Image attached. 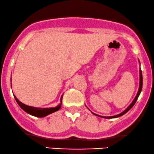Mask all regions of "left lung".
Segmentation results:
<instances>
[{"label": "left lung", "instance_id": "1", "mask_svg": "<svg viewBox=\"0 0 154 154\" xmlns=\"http://www.w3.org/2000/svg\"><path fill=\"white\" fill-rule=\"evenodd\" d=\"M139 63H140V62H139ZM142 86H143V77H142V71H141V68H140V70H139V88H138V93H137V94H136L135 98H134V100H133V101H132V103H131L130 105L128 106V108H127V109H125L124 111H123L122 112V113H119V114H118V115L113 116H99V115L96 114V113H93V112H92V113H94V115L97 116H99V117H101V118H105V119H114V118H118V117L121 116H123V114H125V113H127V112L129 111V110H130L131 109L133 106H134V104H135V103L136 102V100H137V99H138V96H139V95H140V94H141V92Z\"/></svg>", "mask_w": 154, "mask_h": 154}]
</instances>
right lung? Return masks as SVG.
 Segmentation results:
<instances>
[{
	"label": "right lung",
	"mask_w": 154,
	"mask_h": 154,
	"mask_svg": "<svg viewBox=\"0 0 154 154\" xmlns=\"http://www.w3.org/2000/svg\"><path fill=\"white\" fill-rule=\"evenodd\" d=\"M63 96V94L61 97H60V103L59 105H58L57 106H56V107H54V108L33 107V106H27L26 105V104L21 103V102H20L15 96H14V98L15 99H16L17 103H18L19 106H20V107L24 111H26V113H28V114L33 116H35V117L42 118V117L46 116L51 114V113H54V112L58 111V110L60 109V107H61V104H62Z\"/></svg>",
	"instance_id": "1"
}]
</instances>
